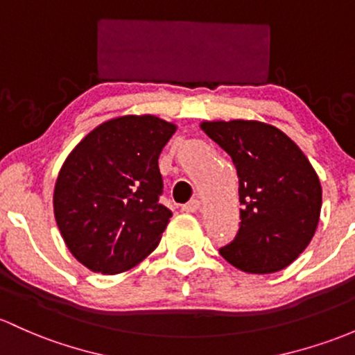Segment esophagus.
Wrapping results in <instances>:
<instances>
[{
	"instance_id": "34e87169",
	"label": "esophagus",
	"mask_w": 355,
	"mask_h": 355,
	"mask_svg": "<svg viewBox=\"0 0 355 355\" xmlns=\"http://www.w3.org/2000/svg\"><path fill=\"white\" fill-rule=\"evenodd\" d=\"M200 207H201V201L198 200V198H194V200L188 201L186 205H182L181 209L184 213H194V211H198V209H200Z\"/></svg>"
}]
</instances>
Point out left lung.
Here are the masks:
<instances>
[{
  "label": "left lung",
  "instance_id": "8db88e82",
  "mask_svg": "<svg viewBox=\"0 0 355 355\" xmlns=\"http://www.w3.org/2000/svg\"><path fill=\"white\" fill-rule=\"evenodd\" d=\"M227 152L239 176L240 228L220 254L249 274L288 268L313 239L322 186L301 148L274 125L257 120L201 121Z\"/></svg>",
  "mask_w": 355,
  "mask_h": 355
}]
</instances>
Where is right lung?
Segmentation results:
<instances>
[{"label":"right lung","mask_w":355,"mask_h":355,"mask_svg":"<svg viewBox=\"0 0 355 355\" xmlns=\"http://www.w3.org/2000/svg\"><path fill=\"white\" fill-rule=\"evenodd\" d=\"M176 125L123 115L98 125L57 176L54 215L69 252L101 274H120L154 252L173 213L159 203V155Z\"/></svg>","instance_id":"obj_1"}]
</instances>
